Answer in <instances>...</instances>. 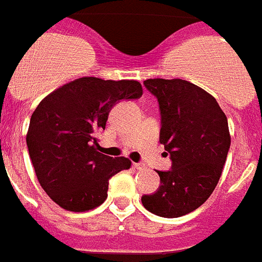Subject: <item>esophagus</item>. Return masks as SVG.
<instances>
[{"mask_svg":"<svg viewBox=\"0 0 262 262\" xmlns=\"http://www.w3.org/2000/svg\"><path fill=\"white\" fill-rule=\"evenodd\" d=\"M133 167L136 168V170H143L144 165H142V163H134Z\"/></svg>","mask_w":262,"mask_h":262,"instance_id":"esophagus-1","label":"esophagus"}]
</instances>
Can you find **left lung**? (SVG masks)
<instances>
[{
	"label": "left lung",
	"mask_w": 262,
	"mask_h": 262,
	"mask_svg": "<svg viewBox=\"0 0 262 262\" xmlns=\"http://www.w3.org/2000/svg\"><path fill=\"white\" fill-rule=\"evenodd\" d=\"M143 84L159 103V142L170 154L171 170L158 171L161 186L142 196V204L159 217H182L205 204L220 181L230 147L228 119L210 94L190 81Z\"/></svg>",
	"instance_id": "8db88e82"
}]
</instances>
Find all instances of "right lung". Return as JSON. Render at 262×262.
Listing matches in <instances>:
<instances>
[{
  "label": "right lung",
  "mask_w": 262,
  "mask_h": 262,
  "mask_svg": "<svg viewBox=\"0 0 262 262\" xmlns=\"http://www.w3.org/2000/svg\"><path fill=\"white\" fill-rule=\"evenodd\" d=\"M142 94L136 80L80 77L40 101L30 118L28 151L41 187L58 206L77 213L100 206L110 178L131 167L127 158L99 152L96 134L116 103Z\"/></svg>",
  "instance_id": "add662e5"
}]
</instances>
